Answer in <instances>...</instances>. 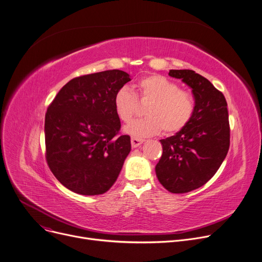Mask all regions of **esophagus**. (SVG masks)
I'll list each match as a JSON object with an SVG mask.
<instances>
[{
	"mask_svg": "<svg viewBox=\"0 0 262 262\" xmlns=\"http://www.w3.org/2000/svg\"><path fill=\"white\" fill-rule=\"evenodd\" d=\"M143 142H144L143 139H138V138H134V137H132V139H130V143L134 148L139 147L142 143H143Z\"/></svg>",
	"mask_w": 262,
	"mask_h": 262,
	"instance_id": "obj_1",
	"label": "esophagus"
}]
</instances>
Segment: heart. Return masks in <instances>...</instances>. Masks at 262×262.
Segmentation results:
<instances>
[{
  "mask_svg": "<svg viewBox=\"0 0 262 262\" xmlns=\"http://www.w3.org/2000/svg\"><path fill=\"white\" fill-rule=\"evenodd\" d=\"M137 96L141 101L149 102L145 110L147 117L138 119L123 130L127 135L142 139L159 134L163 128L166 133H177L191 120L195 101L191 94L180 90V86L160 75L142 78L136 84ZM114 107L118 117L129 122L138 111L136 95L126 86L119 89L114 96Z\"/></svg>",
  "mask_w": 262,
  "mask_h": 262,
  "instance_id": "1",
  "label": "heart"
}]
</instances>
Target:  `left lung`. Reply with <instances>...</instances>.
Segmentation results:
<instances>
[{"label": "left lung", "mask_w": 262, "mask_h": 262, "mask_svg": "<svg viewBox=\"0 0 262 262\" xmlns=\"http://www.w3.org/2000/svg\"><path fill=\"white\" fill-rule=\"evenodd\" d=\"M168 75L191 88L195 111L183 129L160 140L163 154L156 174L169 192L186 193L205 185L226 159L229 115L223 93L207 78L192 70H170Z\"/></svg>", "instance_id": "obj_1"}]
</instances>
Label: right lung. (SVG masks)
<instances>
[{
  "label": "right lung",
  "mask_w": 262,
  "mask_h": 262,
  "mask_svg": "<svg viewBox=\"0 0 262 262\" xmlns=\"http://www.w3.org/2000/svg\"><path fill=\"white\" fill-rule=\"evenodd\" d=\"M107 70L70 80L45 118L46 159L55 178L82 195L103 194L114 185L132 145L114 107L116 92L130 81Z\"/></svg>",
  "instance_id": "add662e5"
}]
</instances>
